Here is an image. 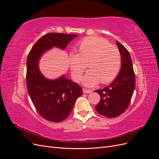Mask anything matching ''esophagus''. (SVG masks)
<instances>
[{
	"label": "esophagus",
	"instance_id": "34e87169",
	"mask_svg": "<svg viewBox=\"0 0 159 159\" xmlns=\"http://www.w3.org/2000/svg\"><path fill=\"white\" fill-rule=\"evenodd\" d=\"M83 92H84V93H91V90H90V89H85V88H84V89H83Z\"/></svg>",
	"mask_w": 159,
	"mask_h": 159
}]
</instances>
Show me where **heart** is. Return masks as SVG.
<instances>
[{
    "label": "heart",
    "instance_id": "obj_1",
    "mask_svg": "<svg viewBox=\"0 0 159 159\" xmlns=\"http://www.w3.org/2000/svg\"><path fill=\"white\" fill-rule=\"evenodd\" d=\"M71 74L76 81L81 80L86 65L89 70L83 79L85 85L91 87L99 81L109 83L118 75L121 66V56L116 46L105 39L89 36L81 40L78 54H70Z\"/></svg>",
    "mask_w": 159,
    "mask_h": 159
}]
</instances>
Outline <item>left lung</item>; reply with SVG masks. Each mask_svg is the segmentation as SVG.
<instances>
[{
  "instance_id": "1",
  "label": "left lung",
  "mask_w": 159,
  "mask_h": 159,
  "mask_svg": "<svg viewBox=\"0 0 159 159\" xmlns=\"http://www.w3.org/2000/svg\"><path fill=\"white\" fill-rule=\"evenodd\" d=\"M117 44L121 56V68L113 82L106 87L95 90L101 97L95 109L102 115L109 118L119 116L124 113L131 102L135 88V77L129 51L121 43Z\"/></svg>"
}]
</instances>
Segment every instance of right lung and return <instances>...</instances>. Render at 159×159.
Returning a JSON list of instances; mask_svg holds the SVG:
<instances>
[{"instance_id":"right-lung-1","label":"right lung","mask_w":159,"mask_h":159,"mask_svg":"<svg viewBox=\"0 0 159 159\" xmlns=\"http://www.w3.org/2000/svg\"><path fill=\"white\" fill-rule=\"evenodd\" d=\"M75 34L48 33L38 40L30 50L26 61V87L38 113L45 119L57 123L68 117L76 99L83 91L78 84L65 76L49 80L42 75L38 63L44 52L57 47L65 49Z\"/></svg>"}]
</instances>
